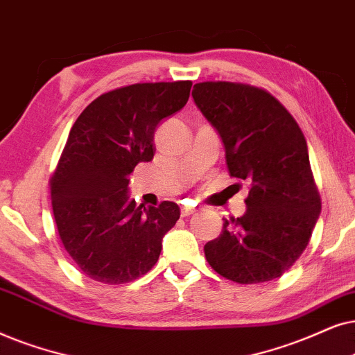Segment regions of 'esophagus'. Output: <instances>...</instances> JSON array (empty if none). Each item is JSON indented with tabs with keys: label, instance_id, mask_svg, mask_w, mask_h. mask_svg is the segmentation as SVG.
I'll use <instances>...</instances> for the list:
<instances>
[{
	"label": "esophagus",
	"instance_id": "1",
	"mask_svg": "<svg viewBox=\"0 0 355 355\" xmlns=\"http://www.w3.org/2000/svg\"><path fill=\"white\" fill-rule=\"evenodd\" d=\"M196 209L195 207H191V206H183L182 207V217H187V216H191L193 212H195Z\"/></svg>",
	"mask_w": 355,
	"mask_h": 355
}]
</instances>
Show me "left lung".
I'll use <instances>...</instances> for the list:
<instances>
[{
  "label": "left lung",
  "mask_w": 355,
  "mask_h": 355,
  "mask_svg": "<svg viewBox=\"0 0 355 355\" xmlns=\"http://www.w3.org/2000/svg\"><path fill=\"white\" fill-rule=\"evenodd\" d=\"M191 96L224 143L230 177L250 183L247 212L224 219L205 245L207 263L239 284L281 277L304 253L321 211L305 136L261 87L206 81Z\"/></svg>",
  "instance_id": "obj_1"
}]
</instances>
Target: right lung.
<instances>
[{
	"instance_id": "1",
	"label": "right lung",
	"mask_w": 355,
	"mask_h": 355,
	"mask_svg": "<svg viewBox=\"0 0 355 355\" xmlns=\"http://www.w3.org/2000/svg\"><path fill=\"white\" fill-rule=\"evenodd\" d=\"M191 81L139 83L98 96L84 108L50 178L61 243L102 284H126L157 263L162 239L180 219L173 201L136 205L130 175L154 157V131L185 107Z\"/></svg>"
}]
</instances>
